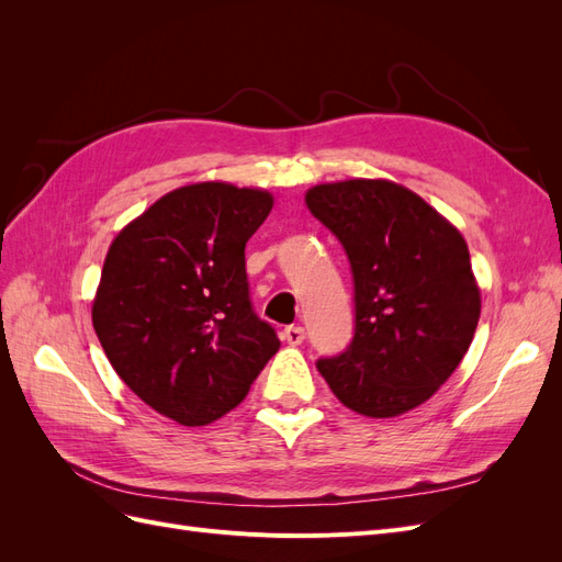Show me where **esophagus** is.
Masks as SVG:
<instances>
[{
	"mask_svg": "<svg viewBox=\"0 0 562 562\" xmlns=\"http://www.w3.org/2000/svg\"><path fill=\"white\" fill-rule=\"evenodd\" d=\"M283 339L288 345H302V339H304V328L302 326H288L285 330H283Z\"/></svg>",
	"mask_w": 562,
	"mask_h": 562,
	"instance_id": "obj_1",
	"label": "esophagus"
}]
</instances>
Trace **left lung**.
I'll use <instances>...</instances> for the list:
<instances>
[{
  "label": "left lung",
  "instance_id": "obj_1",
  "mask_svg": "<svg viewBox=\"0 0 562 562\" xmlns=\"http://www.w3.org/2000/svg\"><path fill=\"white\" fill-rule=\"evenodd\" d=\"M312 215L342 244L353 277L351 345L316 368L366 417L429 401L464 359L481 316L464 236L389 180L316 184Z\"/></svg>",
  "mask_w": 562,
  "mask_h": 562
}]
</instances>
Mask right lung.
Instances as JSON below:
<instances>
[{
  "instance_id": "1",
  "label": "right lung",
  "mask_w": 562,
  "mask_h": 562,
  "mask_svg": "<svg viewBox=\"0 0 562 562\" xmlns=\"http://www.w3.org/2000/svg\"><path fill=\"white\" fill-rule=\"evenodd\" d=\"M274 199L199 182L168 192L116 234L93 300V328L135 396L184 427L239 405L281 347L255 314L246 244Z\"/></svg>"
}]
</instances>
